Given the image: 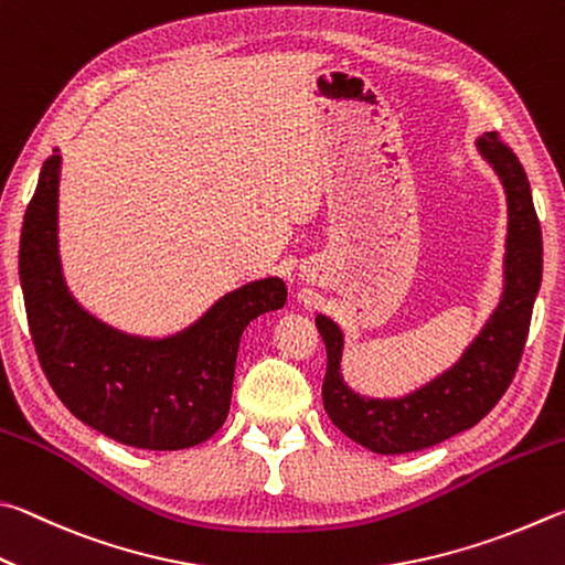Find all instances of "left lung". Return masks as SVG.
I'll return each mask as SVG.
<instances>
[{"label": "left lung", "mask_w": 565, "mask_h": 565, "mask_svg": "<svg viewBox=\"0 0 565 565\" xmlns=\"http://www.w3.org/2000/svg\"><path fill=\"white\" fill-rule=\"evenodd\" d=\"M477 148L507 193L509 227L501 300L461 358L439 377L404 397H364L342 380V330L324 315L315 318L328 350V372L322 382L324 412L342 434L374 454L429 449L471 429L497 407L521 362L533 302L541 288V223L516 153L499 141L497 131L483 134Z\"/></svg>", "instance_id": "1"}]
</instances>
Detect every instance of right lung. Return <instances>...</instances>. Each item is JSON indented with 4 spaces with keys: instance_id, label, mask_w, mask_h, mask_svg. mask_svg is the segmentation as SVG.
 Returning a JSON list of instances; mask_svg holds the SVG:
<instances>
[{
    "instance_id": "obj_1",
    "label": "right lung",
    "mask_w": 565,
    "mask_h": 565,
    "mask_svg": "<svg viewBox=\"0 0 565 565\" xmlns=\"http://www.w3.org/2000/svg\"><path fill=\"white\" fill-rule=\"evenodd\" d=\"M58 148L46 158L26 205L19 280L34 348L64 407L126 447L178 451L223 427L231 409L237 344L288 288L263 277L225 292L168 338H138L88 315L68 292L58 257Z\"/></svg>"
}]
</instances>
